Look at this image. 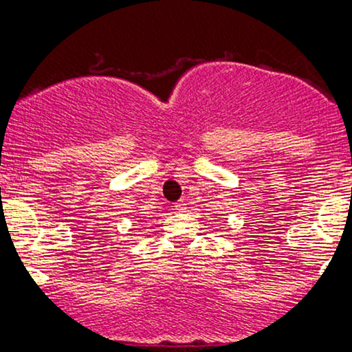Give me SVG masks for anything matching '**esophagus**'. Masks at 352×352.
Masks as SVG:
<instances>
[{
	"label": "esophagus",
	"mask_w": 352,
	"mask_h": 352,
	"mask_svg": "<svg viewBox=\"0 0 352 352\" xmlns=\"http://www.w3.org/2000/svg\"><path fill=\"white\" fill-rule=\"evenodd\" d=\"M175 210H177V212H185V210H187V204H185L184 200L177 201V204H175Z\"/></svg>",
	"instance_id": "obj_1"
}]
</instances>
